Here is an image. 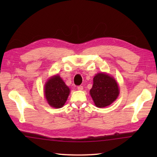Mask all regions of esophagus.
<instances>
[{"mask_svg": "<svg viewBox=\"0 0 157 157\" xmlns=\"http://www.w3.org/2000/svg\"><path fill=\"white\" fill-rule=\"evenodd\" d=\"M78 89L79 90V91H82V90H83V86H78Z\"/></svg>", "mask_w": 157, "mask_h": 157, "instance_id": "1", "label": "esophagus"}]
</instances>
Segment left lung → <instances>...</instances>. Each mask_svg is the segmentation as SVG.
<instances>
[{
  "label": "left lung",
  "mask_w": 157,
  "mask_h": 157,
  "mask_svg": "<svg viewBox=\"0 0 157 157\" xmlns=\"http://www.w3.org/2000/svg\"><path fill=\"white\" fill-rule=\"evenodd\" d=\"M90 95L97 107L110 105L119 95L118 85L113 77L107 73H98L94 78V84Z\"/></svg>",
  "instance_id": "1"
}]
</instances>
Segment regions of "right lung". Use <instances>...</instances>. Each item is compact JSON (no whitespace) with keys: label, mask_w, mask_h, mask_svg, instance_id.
<instances>
[{"label":"right lung","mask_w":157,"mask_h":157,"mask_svg":"<svg viewBox=\"0 0 157 157\" xmlns=\"http://www.w3.org/2000/svg\"><path fill=\"white\" fill-rule=\"evenodd\" d=\"M69 94L70 89L58 75L51 77L45 85V97L49 105L54 108L62 107Z\"/></svg>","instance_id":"1"}]
</instances>
